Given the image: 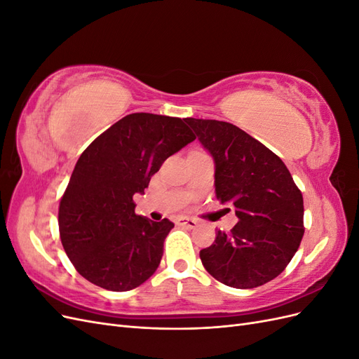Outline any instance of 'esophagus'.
<instances>
[{"label":"esophagus","instance_id":"1","mask_svg":"<svg viewBox=\"0 0 359 359\" xmlns=\"http://www.w3.org/2000/svg\"><path fill=\"white\" fill-rule=\"evenodd\" d=\"M177 224L182 227H189V229H194V227L198 226V222L193 219H186V217H181V219L177 220Z\"/></svg>","mask_w":359,"mask_h":359}]
</instances>
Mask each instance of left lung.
Listing matches in <instances>:
<instances>
[{"label": "left lung", "mask_w": 359, "mask_h": 359, "mask_svg": "<svg viewBox=\"0 0 359 359\" xmlns=\"http://www.w3.org/2000/svg\"><path fill=\"white\" fill-rule=\"evenodd\" d=\"M214 158L215 196L232 203L238 223L201 250L205 269L236 289L262 286L281 274L304 235L302 193L289 169L264 144L231 123L184 119Z\"/></svg>", "instance_id": "8db88e82"}]
</instances>
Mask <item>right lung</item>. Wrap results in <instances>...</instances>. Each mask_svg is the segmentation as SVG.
Segmentation results:
<instances>
[{
    "mask_svg": "<svg viewBox=\"0 0 359 359\" xmlns=\"http://www.w3.org/2000/svg\"><path fill=\"white\" fill-rule=\"evenodd\" d=\"M194 139L181 118L130 114L81 154L60 202L58 226L62 247L83 278L126 292L156 273L173 223L137 215L133 196L144 193L163 161Z\"/></svg>",
    "mask_w": 359,
    "mask_h": 359,
    "instance_id": "right-lung-1",
    "label": "right lung"
}]
</instances>
